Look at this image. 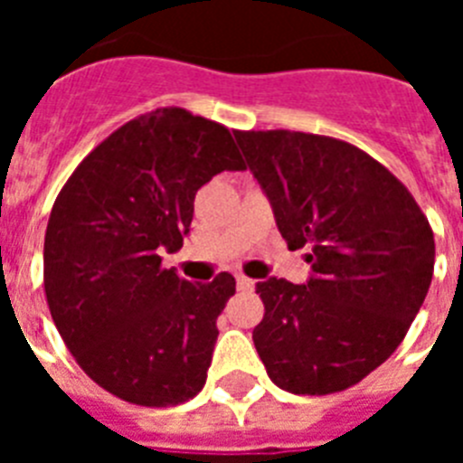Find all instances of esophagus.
Wrapping results in <instances>:
<instances>
[{"label":"esophagus","mask_w":463,"mask_h":463,"mask_svg":"<svg viewBox=\"0 0 463 463\" xmlns=\"http://www.w3.org/2000/svg\"><path fill=\"white\" fill-rule=\"evenodd\" d=\"M236 285H239V292H252L255 289V280L248 276H236Z\"/></svg>","instance_id":"1"}]
</instances>
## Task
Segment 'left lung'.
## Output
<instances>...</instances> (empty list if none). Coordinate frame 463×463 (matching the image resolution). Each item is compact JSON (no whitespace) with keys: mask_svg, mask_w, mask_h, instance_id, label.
I'll return each mask as SVG.
<instances>
[{"mask_svg":"<svg viewBox=\"0 0 463 463\" xmlns=\"http://www.w3.org/2000/svg\"><path fill=\"white\" fill-rule=\"evenodd\" d=\"M288 248H310L306 285L257 282L252 331L273 383L325 396L357 384L401 345L422 308L436 243L422 208L378 159L320 134L234 132Z\"/></svg>","mask_w":463,"mask_h":463,"instance_id":"left-lung-1","label":"left lung"}]
</instances>
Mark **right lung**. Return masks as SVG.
<instances>
[{
    "label": "right lung",
    "instance_id": "add662e5",
    "mask_svg": "<svg viewBox=\"0 0 463 463\" xmlns=\"http://www.w3.org/2000/svg\"><path fill=\"white\" fill-rule=\"evenodd\" d=\"M243 169L227 127L166 106L106 137L57 194L43 243L48 308L80 369L118 399L166 408L202 392L236 280L190 282L162 255L183 248L196 190Z\"/></svg>",
    "mask_w": 463,
    "mask_h": 463
}]
</instances>
